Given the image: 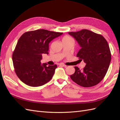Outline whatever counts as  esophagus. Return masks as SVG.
<instances>
[{"label": "esophagus", "mask_w": 120, "mask_h": 120, "mask_svg": "<svg viewBox=\"0 0 120 120\" xmlns=\"http://www.w3.org/2000/svg\"><path fill=\"white\" fill-rule=\"evenodd\" d=\"M60 66H62V67H67V66H66V64H60Z\"/></svg>", "instance_id": "34e87169"}]
</instances>
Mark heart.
Wrapping results in <instances>:
<instances>
[{"label": "heart", "instance_id": "b5f03b06", "mask_svg": "<svg viewBox=\"0 0 120 120\" xmlns=\"http://www.w3.org/2000/svg\"><path fill=\"white\" fill-rule=\"evenodd\" d=\"M72 39L70 37H69V36H65L63 38V41H69V40H71Z\"/></svg>", "mask_w": 120, "mask_h": 120}]
</instances>
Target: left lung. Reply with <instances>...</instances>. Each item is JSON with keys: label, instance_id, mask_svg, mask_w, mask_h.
I'll list each match as a JSON object with an SVG mask.
<instances>
[{"label": "left lung", "instance_id": "obj_1", "mask_svg": "<svg viewBox=\"0 0 120 120\" xmlns=\"http://www.w3.org/2000/svg\"><path fill=\"white\" fill-rule=\"evenodd\" d=\"M81 46L77 54L86 64L82 70L75 67V73L70 76L78 85L91 87L98 84L105 77L110 66L111 53L106 39L101 34L88 30L68 32Z\"/></svg>", "mask_w": 120, "mask_h": 120}]
</instances>
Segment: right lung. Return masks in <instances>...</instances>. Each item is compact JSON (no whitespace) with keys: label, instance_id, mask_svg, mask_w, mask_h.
I'll use <instances>...</instances> for the list:
<instances>
[{"label":"right lung","instance_id":"add662e5","mask_svg":"<svg viewBox=\"0 0 120 120\" xmlns=\"http://www.w3.org/2000/svg\"><path fill=\"white\" fill-rule=\"evenodd\" d=\"M63 34L41 29L25 32L21 36L13 51L12 61L17 76L25 84L39 86L52 79L57 65L41 64L42 54H49V43Z\"/></svg>","mask_w":120,"mask_h":120}]
</instances>
